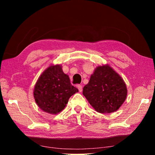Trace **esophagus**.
Listing matches in <instances>:
<instances>
[{
	"label": "esophagus",
	"instance_id": "1",
	"mask_svg": "<svg viewBox=\"0 0 155 155\" xmlns=\"http://www.w3.org/2000/svg\"><path fill=\"white\" fill-rule=\"evenodd\" d=\"M77 87L78 89V90H79V91H82V90H83L82 85H77Z\"/></svg>",
	"mask_w": 155,
	"mask_h": 155
}]
</instances>
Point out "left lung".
I'll return each instance as SVG.
<instances>
[{"instance_id": "1", "label": "left lung", "mask_w": 155, "mask_h": 155, "mask_svg": "<svg viewBox=\"0 0 155 155\" xmlns=\"http://www.w3.org/2000/svg\"><path fill=\"white\" fill-rule=\"evenodd\" d=\"M83 94L96 111L110 114L124 103L127 89L121 77L107 65L96 68L83 87Z\"/></svg>"}]
</instances>
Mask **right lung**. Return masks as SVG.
<instances>
[{
    "label": "right lung",
    "mask_w": 155,
    "mask_h": 155,
    "mask_svg": "<svg viewBox=\"0 0 155 155\" xmlns=\"http://www.w3.org/2000/svg\"><path fill=\"white\" fill-rule=\"evenodd\" d=\"M78 91L61 65H51L41 74L35 84L33 96L41 109L56 114L65 108L69 98Z\"/></svg>",
    "instance_id": "1"
}]
</instances>
